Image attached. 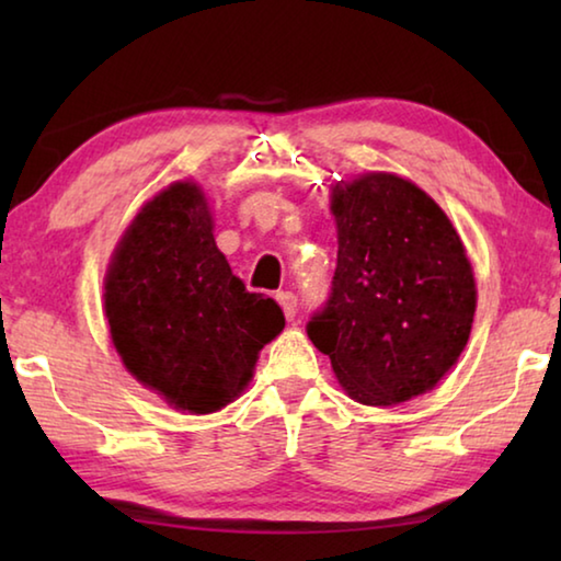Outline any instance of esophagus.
Wrapping results in <instances>:
<instances>
[{
	"label": "esophagus",
	"mask_w": 561,
	"mask_h": 561,
	"mask_svg": "<svg viewBox=\"0 0 561 561\" xmlns=\"http://www.w3.org/2000/svg\"><path fill=\"white\" fill-rule=\"evenodd\" d=\"M277 301H279V307H282V311H284V317H287L289 321L297 317V294H291V291H279L277 294Z\"/></svg>",
	"instance_id": "1"
}]
</instances>
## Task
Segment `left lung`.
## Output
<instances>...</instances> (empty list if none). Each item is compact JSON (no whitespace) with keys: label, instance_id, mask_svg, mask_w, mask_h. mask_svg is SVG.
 <instances>
[{"label":"left lung","instance_id":"8db88e82","mask_svg":"<svg viewBox=\"0 0 561 561\" xmlns=\"http://www.w3.org/2000/svg\"><path fill=\"white\" fill-rule=\"evenodd\" d=\"M336 272L307 334L354 401L396 405L440 381L474 317L468 254L433 197L391 173L331 193Z\"/></svg>","mask_w":561,"mask_h":561}]
</instances>
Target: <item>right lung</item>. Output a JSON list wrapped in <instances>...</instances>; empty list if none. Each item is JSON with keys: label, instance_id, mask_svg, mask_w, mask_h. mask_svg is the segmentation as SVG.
Masks as SVG:
<instances>
[{"label": "right lung", "instance_id": "add662e5", "mask_svg": "<svg viewBox=\"0 0 561 561\" xmlns=\"http://www.w3.org/2000/svg\"><path fill=\"white\" fill-rule=\"evenodd\" d=\"M103 289L113 346L128 371L195 415L234 401L262 346L284 329L279 304L247 291L217 250L195 183H173L136 215Z\"/></svg>", "mask_w": 561, "mask_h": 561}]
</instances>
